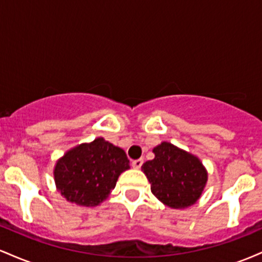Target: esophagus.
Instances as JSON below:
<instances>
[{"label":"esophagus","instance_id":"obj_1","mask_svg":"<svg viewBox=\"0 0 262 262\" xmlns=\"http://www.w3.org/2000/svg\"><path fill=\"white\" fill-rule=\"evenodd\" d=\"M141 165H143V159H138V160L132 161V166H133L134 169H140Z\"/></svg>","mask_w":262,"mask_h":262}]
</instances>
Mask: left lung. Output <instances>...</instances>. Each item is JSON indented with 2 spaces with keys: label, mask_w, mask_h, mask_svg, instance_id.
<instances>
[{
  "label": "left lung",
  "mask_w": 262,
  "mask_h": 262,
  "mask_svg": "<svg viewBox=\"0 0 262 262\" xmlns=\"http://www.w3.org/2000/svg\"><path fill=\"white\" fill-rule=\"evenodd\" d=\"M152 152L155 158L141 166L152 194L173 209L193 206L208 181V172L200 158L169 141L156 145Z\"/></svg>",
  "instance_id": "obj_1"
}]
</instances>
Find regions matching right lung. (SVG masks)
Wrapping results in <instances>:
<instances>
[{
	"label": "right lung",
	"mask_w": 262,
	"mask_h": 262,
	"mask_svg": "<svg viewBox=\"0 0 262 262\" xmlns=\"http://www.w3.org/2000/svg\"><path fill=\"white\" fill-rule=\"evenodd\" d=\"M128 169L124 150L100 137L68 150L54 166V181L68 202L96 207L107 200Z\"/></svg>",
	"instance_id": "add662e5"
}]
</instances>
